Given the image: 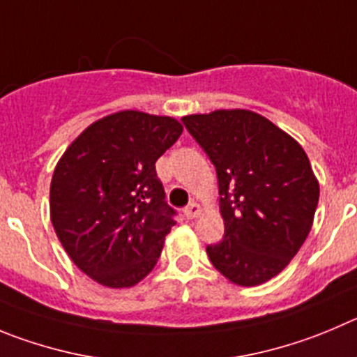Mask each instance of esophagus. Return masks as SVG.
I'll return each mask as SVG.
<instances>
[{"mask_svg":"<svg viewBox=\"0 0 357 357\" xmlns=\"http://www.w3.org/2000/svg\"><path fill=\"white\" fill-rule=\"evenodd\" d=\"M183 215H185L188 220L197 218V216L201 215V206H199L197 202H190V204L183 209Z\"/></svg>","mask_w":357,"mask_h":357,"instance_id":"obj_1","label":"esophagus"}]
</instances>
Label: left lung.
I'll list each match as a JSON object with an SVG mask.
<instances>
[{
    "label": "left lung",
    "mask_w": 357,
    "mask_h": 357,
    "mask_svg": "<svg viewBox=\"0 0 357 357\" xmlns=\"http://www.w3.org/2000/svg\"><path fill=\"white\" fill-rule=\"evenodd\" d=\"M218 176L224 239L206 246L232 284L261 285L305 243L319 202V181L305 149L257 112L215 111L181 118Z\"/></svg>",
    "instance_id": "obj_1"
}]
</instances>
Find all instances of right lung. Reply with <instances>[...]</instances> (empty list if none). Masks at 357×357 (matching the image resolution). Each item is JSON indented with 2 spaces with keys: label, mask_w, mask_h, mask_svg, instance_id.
Listing matches in <instances>:
<instances>
[{
  "label": "right lung",
  "mask_w": 357,
  "mask_h": 357,
  "mask_svg": "<svg viewBox=\"0 0 357 357\" xmlns=\"http://www.w3.org/2000/svg\"><path fill=\"white\" fill-rule=\"evenodd\" d=\"M181 132L169 116L114 112L89 125L59 158L51 222L73 264L98 284L132 287L155 268L176 225L155 163Z\"/></svg>",
  "instance_id": "1"
}]
</instances>
